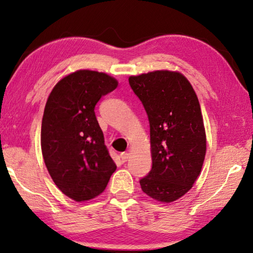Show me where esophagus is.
Returning a JSON list of instances; mask_svg holds the SVG:
<instances>
[{"mask_svg":"<svg viewBox=\"0 0 253 253\" xmlns=\"http://www.w3.org/2000/svg\"><path fill=\"white\" fill-rule=\"evenodd\" d=\"M128 157H129V154H128L127 152L121 154V158H122V162L123 163H125L128 160Z\"/></svg>","mask_w":253,"mask_h":253,"instance_id":"esophagus-1","label":"esophagus"}]
</instances>
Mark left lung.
I'll return each mask as SVG.
<instances>
[{
    "label": "left lung",
    "instance_id": "8db88e82",
    "mask_svg": "<svg viewBox=\"0 0 253 253\" xmlns=\"http://www.w3.org/2000/svg\"><path fill=\"white\" fill-rule=\"evenodd\" d=\"M129 85L146 110L151 134L153 165L140 186L154 200L173 202L191 190L203 166L207 136L199 99L179 72L131 76Z\"/></svg>",
    "mask_w": 253,
    "mask_h": 253
}]
</instances>
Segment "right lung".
Here are the masks:
<instances>
[{
    "mask_svg": "<svg viewBox=\"0 0 253 253\" xmlns=\"http://www.w3.org/2000/svg\"><path fill=\"white\" fill-rule=\"evenodd\" d=\"M117 85V80L104 72L78 70L60 80L46 100L42 155L55 185L77 202L102 193L116 170L95 107Z\"/></svg>",
    "mask_w": 253,
    "mask_h": 253,
    "instance_id": "obj_1",
    "label": "right lung"
}]
</instances>
